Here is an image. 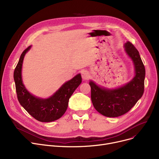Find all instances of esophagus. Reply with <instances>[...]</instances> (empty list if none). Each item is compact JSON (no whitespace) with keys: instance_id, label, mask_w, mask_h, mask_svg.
Masks as SVG:
<instances>
[{"instance_id":"esophagus-1","label":"esophagus","mask_w":159,"mask_h":159,"mask_svg":"<svg viewBox=\"0 0 159 159\" xmlns=\"http://www.w3.org/2000/svg\"><path fill=\"white\" fill-rule=\"evenodd\" d=\"M81 75H82V78L84 80H87L89 79V77H90V75L89 73L86 71V70H82L81 71Z\"/></svg>"}]
</instances>
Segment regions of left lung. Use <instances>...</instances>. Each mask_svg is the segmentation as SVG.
Segmentation results:
<instances>
[{
  "label": "left lung",
  "mask_w": 159,
  "mask_h": 159,
  "mask_svg": "<svg viewBox=\"0 0 159 159\" xmlns=\"http://www.w3.org/2000/svg\"><path fill=\"white\" fill-rule=\"evenodd\" d=\"M125 51L135 66V75L124 86L108 89L89 82L91 98L95 110L107 117H117L128 112L143 96L144 90L145 68L138 50L130 42L124 44Z\"/></svg>",
  "instance_id": "obj_1"
}]
</instances>
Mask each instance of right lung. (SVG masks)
Masks as SVG:
<instances>
[{"mask_svg": "<svg viewBox=\"0 0 159 159\" xmlns=\"http://www.w3.org/2000/svg\"><path fill=\"white\" fill-rule=\"evenodd\" d=\"M30 48L31 46L22 52L14 71L13 77L18 101L36 120L43 122H52L60 119L66 112L70 97L82 82L81 75L78 74L70 80L65 82L48 98L43 99L33 96L24 87L21 75L24 57Z\"/></svg>", "mask_w": 159, "mask_h": 159, "instance_id": "1", "label": "right lung"}]
</instances>
